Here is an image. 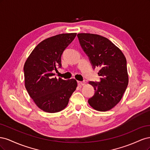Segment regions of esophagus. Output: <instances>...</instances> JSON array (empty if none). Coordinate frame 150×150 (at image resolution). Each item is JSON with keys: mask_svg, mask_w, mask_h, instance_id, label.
Masks as SVG:
<instances>
[{"mask_svg": "<svg viewBox=\"0 0 150 150\" xmlns=\"http://www.w3.org/2000/svg\"><path fill=\"white\" fill-rule=\"evenodd\" d=\"M78 84L79 85H81V86H84L86 84V81H78Z\"/></svg>", "mask_w": 150, "mask_h": 150, "instance_id": "obj_1", "label": "esophagus"}]
</instances>
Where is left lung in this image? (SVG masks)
Instances as JSON below:
<instances>
[{"label":"left lung","instance_id":"1","mask_svg":"<svg viewBox=\"0 0 150 150\" xmlns=\"http://www.w3.org/2000/svg\"><path fill=\"white\" fill-rule=\"evenodd\" d=\"M78 38L93 69L101 68L100 81L89 82L95 93L88 103L99 111L110 110L120 101L128 84L126 57L118 47L101 35L80 33Z\"/></svg>","mask_w":150,"mask_h":150}]
</instances>
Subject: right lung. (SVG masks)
<instances>
[{
	"label": "right lung",
	"instance_id": "right-lung-1",
	"mask_svg": "<svg viewBox=\"0 0 150 150\" xmlns=\"http://www.w3.org/2000/svg\"><path fill=\"white\" fill-rule=\"evenodd\" d=\"M76 34H58L42 40L25 62V88L36 105L45 112L54 113L64 110L76 89V79H57L53 73L57 67H61L62 54Z\"/></svg>",
	"mask_w": 150,
	"mask_h": 150
}]
</instances>
